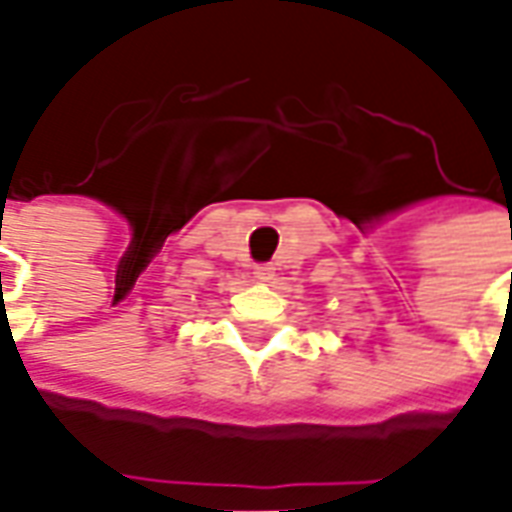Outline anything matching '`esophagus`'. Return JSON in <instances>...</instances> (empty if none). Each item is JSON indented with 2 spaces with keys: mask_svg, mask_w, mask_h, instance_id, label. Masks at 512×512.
Listing matches in <instances>:
<instances>
[{
  "mask_svg": "<svg viewBox=\"0 0 512 512\" xmlns=\"http://www.w3.org/2000/svg\"><path fill=\"white\" fill-rule=\"evenodd\" d=\"M255 279H260V282H271L274 279V274H277V268L271 266V263H260V266H255Z\"/></svg>",
  "mask_w": 512,
  "mask_h": 512,
  "instance_id": "34e87169",
  "label": "esophagus"
}]
</instances>
